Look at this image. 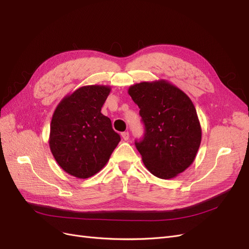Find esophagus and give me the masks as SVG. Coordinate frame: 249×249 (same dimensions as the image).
Instances as JSON below:
<instances>
[{"mask_svg": "<svg viewBox=\"0 0 249 249\" xmlns=\"http://www.w3.org/2000/svg\"><path fill=\"white\" fill-rule=\"evenodd\" d=\"M122 137H123V139L124 140H129V138H130V134L127 133V132H124V133H122Z\"/></svg>", "mask_w": 249, "mask_h": 249, "instance_id": "esophagus-1", "label": "esophagus"}]
</instances>
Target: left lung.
<instances>
[{"mask_svg": "<svg viewBox=\"0 0 249 249\" xmlns=\"http://www.w3.org/2000/svg\"><path fill=\"white\" fill-rule=\"evenodd\" d=\"M127 92L145 126L144 137L135 142L145 167L157 178H176L193 163L201 141L192 101L165 80L137 83Z\"/></svg>", "mask_w": 249, "mask_h": 249, "instance_id": "1", "label": "left lung"}]
</instances>
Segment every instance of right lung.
Masks as SVG:
<instances>
[{
	"mask_svg": "<svg viewBox=\"0 0 249 249\" xmlns=\"http://www.w3.org/2000/svg\"><path fill=\"white\" fill-rule=\"evenodd\" d=\"M110 86L78 88L58 104L51 122L49 144L65 172L87 178L99 172L120 141L109 117L101 113Z\"/></svg>",
	"mask_w": 249,
	"mask_h": 249,
	"instance_id": "obj_1",
	"label": "right lung"
}]
</instances>
